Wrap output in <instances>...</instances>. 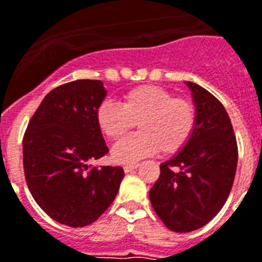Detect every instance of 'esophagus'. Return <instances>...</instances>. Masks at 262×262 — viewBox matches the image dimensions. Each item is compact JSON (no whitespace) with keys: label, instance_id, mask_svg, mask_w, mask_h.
I'll return each instance as SVG.
<instances>
[{"label":"esophagus","instance_id":"esophagus-1","mask_svg":"<svg viewBox=\"0 0 262 262\" xmlns=\"http://www.w3.org/2000/svg\"><path fill=\"white\" fill-rule=\"evenodd\" d=\"M137 167H139V163H129V165L123 166V170H125V173H130V171H133Z\"/></svg>","mask_w":262,"mask_h":262}]
</instances>
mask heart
<instances>
[{
    "mask_svg": "<svg viewBox=\"0 0 262 262\" xmlns=\"http://www.w3.org/2000/svg\"><path fill=\"white\" fill-rule=\"evenodd\" d=\"M100 130L118 141L139 125L137 135L127 137L113 149L117 162H133L161 151L174 154L184 148L196 126L192 101L174 97L155 85H141L126 92L122 105L104 101L96 113Z\"/></svg>",
    "mask_w": 262,
    "mask_h": 262,
    "instance_id": "heart-1",
    "label": "heart"
}]
</instances>
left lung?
I'll return each mask as SVG.
<instances>
[{
  "label": "left lung",
  "mask_w": 262,
  "mask_h": 262,
  "mask_svg": "<svg viewBox=\"0 0 262 262\" xmlns=\"http://www.w3.org/2000/svg\"><path fill=\"white\" fill-rule=\"evenodd\" d=\"M196 105V126L184 148L161 163L149 201L163 224L191 232L214 219L228 199L237 165V144L224 105L210 92L187 82Z\"/></svg>",
  "instance_id": "left-lung-1"
}]
</instances>
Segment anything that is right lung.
Wrapping results in <instances>:
<instances>
[{"label":"right lung","instance_id":"obj_1","mask_svg":"<svg viewBox=\"0 0 262 262\" xmlns=\"http://www.w3.org/2000/svg\"><path fill=\"white\" fill-rule=\"evenodd\" d=\"M107 91L78 79L45 96L23 137V167L34 201L51 219L73 228L99 219L117 196L123 169L93 166L108 152L96 113Z\"/></svg>","mask_w":262,"mask_h":262}]
</instances>
